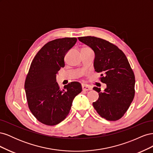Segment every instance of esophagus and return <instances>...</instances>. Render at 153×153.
Masks as SVG:
<instances>
[{"mask_svg":"<svg viewBox=\"0 0 153 153\" xmlns=\"http://www.w3.org/2000/svg\"><path fill=\"white\" fill-rule=\"evenodd\" d=\"M82 89L84 90V91H90V90H91L92 89V88L90 87V86H89V85H86V84H82Z\"/></svg>","mask_w":153,"mask_h":153,"instance_id":"obj_1","label":"esophagus"}]
</instances>
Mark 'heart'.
<instances>
[{"label": "heart", "mask_w": 153, "mask_h": 153, "mask_svg": "<svg viewBox=\"0 0 153 153\" xmlns=\"http://www.w3.org/2000/svg\"><path fill=\"white\" fill-rule=\"evenodd\" d=\"M85 48H86V47H85Z\"/></svg>", "instance_id": "b5f03b06"}]
</instances>
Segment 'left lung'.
I'll return each mask as SVG.
<instances>
[{"instance_id": "8db88e82", "label": "left lung", "mask_w": 153, "mask_h": 153, "mask_svg": "<svg viewBox=\"0 0 153 153\" xmlns=\"http://www.w3.org/2000/svg\"><path fill=\"white\" fill-rule=\"evenodd\" d=\"M94 51L95 71L101 73V82L106 84L103 91L94 87L99 98L92 103L101 117L108 121L121 119L129 108L135 96V75L126 55L117 46L94 36L78 38Z\"/></svg>"}]
</instances>
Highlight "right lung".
Returning a JSON list of instances; mask_svg holds the SVG:
<instances>
[{"instance_id":"right-lung-1","label":"right lung","mask_w":153,"mask_h":153,"mask_svg":"<svg viewBox=\"0 0 153 153\" xmlns=\"http://www.w3.org/2000/svg\"><path fill=\"white\" fill-rule=\"evenodd\" d=\"M76 38L54 39L45 44L32 61L25 82L29 108L39 122L54 126L65 119L75 96L82 88L72 82L60 89L56 76L65 66L64 57L75 45Z\"/></svg>"}]
</instances>
